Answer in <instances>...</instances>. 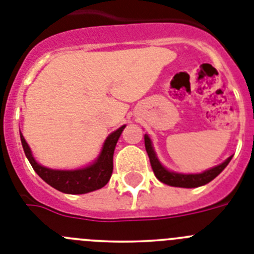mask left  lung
I'll return each instance as SVG.
<instances>
[{
	"label": "left lung",
	"mask_w": 254,
	"mask_h": 254,
	"mask_svg": "<svg viewBox=\"0 0 254 254\" xmlns=\"http://www.w3.org/2000/svg\"><path fill=\"white\" fill-rule=\"evenodd\" d=\"M144 145L145 151L148 153L152 170H153L156 178H157L160 182L164 183V184L170 185V187H179V188H197V187H202V185L207 184V183H209L211 180L215 179L216 176L219 175L222 170L228 166L231 157H233V156H231L228 160L224 161L222 164L217 165V166L212 167V169L206 170V171H203V173L200 174H179L174 173V171H170L166 167L162 166V164L158 161L157 156H156L153 145H152L151 139H149V136L147 135V134L144 135Z\"/></svg>",
	"instance_id": "obj_1"
}]
</instances>
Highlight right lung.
<instances>
[{"mask_svg": "<svg viewBox=\"0 0 254 254\" xmlns=\"http://www.w3.org/2000/svg\"><path fill=\"white\" fill-rule=\"evenodd\" d=\"M125 125L115 130L105 140L100 156L93 164L78 170H54L42 166L33 157L29 145L20 133L21 144L26 158L34 171L52 188L66 194H84L97 190L109 183L114 170V151Z\"/></svg>", "mask_w": 254, "mask_h": 254, "instance_id": "add662e5", "label": "right lung"}]
</instances>
